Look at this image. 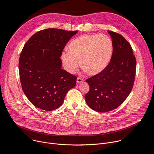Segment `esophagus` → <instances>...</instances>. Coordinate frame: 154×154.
Returning <instances> with one entry per match:
<instances>
[{"mask_svg":"<svg viewBox=\"0 0 154 154\" xmlns=\"http://www.w3.org/2000/svg\"><path fill=\"white\" fill-rule=\"evenodd\" d=\"M83 80H84V79H83V78L79 77L77 79V83H81V82H82Z\"/></svg>","mask_w":154,"mask_h":154,"instance_id":"obj_1","label":"esophagus"}]
</instances>
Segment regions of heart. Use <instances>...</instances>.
<instances>
[{"label":"heart","mask_w":154,"mask_h":154,"mask_svg":"<svg viewBox=\"0 0 154 154\" xmlns=\"http://www.w3.org/2000/svg\"><path fill=\"white\" fill-rule=\"evenodd\" d=\"M113 42L103 34L84 35L74 39L69 45V52L63 53L61 59L64 66L71 73L82 65L90 75L102 72L110 61Z\"/></svg>","instance_id":"heart-1"}]
</instances>
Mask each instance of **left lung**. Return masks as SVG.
I'll return each instance as SVG.
<instances>
[{"instance_id": "left-lung-1", "label": "left lung", "mask_w": 154, "mask_h": 154, "mask_svg": "<svg viewBox=\"0 0 154 154\" xmlns=\"http://www.w3.org/2000/svg\"><path fill=\"white\" fill-rule=\"evenodd\" d=\"M112 38L113 51L107 67L86 79L90 91L85 100L93 110L108 112L120 106L134 86L137 62L130 43L120 34L108 31Z\"/></svg>"}]
</instances>
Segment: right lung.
I'll use <instances>...</instances> for the list:
<instances>
[{"label":"right lung","mask_w":154,"mask_h":154,"mask_svg":"<svg viewBox=\"0 0 154 154\" xmlns=\"http://www.w3.org/2000/svg\"><path fill=\"white\" fill-rule=\"evenodd\" d=\"M77 32L45 29L35 33L25 44L19 57L20 81L24 94L35 106L54 110L75 86L77 77L61 69L60 57L66 45Z\"/></svg>","instance_id":"right-lung-1"}]
</instances>
